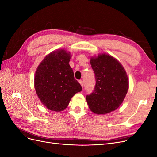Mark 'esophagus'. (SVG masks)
Returning <instances> with one entry per match:
<instances>
[{
	"instance_id": "obj_1",
	"label": "esophagus",
	"mask_w": 157,
	"mask_h": 157,
	"mask_svg": "<svg viewBox=\"0 0 157 157\" xmlns=\"http://www.w3.org/2000/svg\"><path fill=\"white\" fill-rule=\"evenodd\" d=\"M79 83L80 84V85H81V86L82 87H83V86H84V83H83V81H82V80H79Z\"/></svg>"
}]
</instances>
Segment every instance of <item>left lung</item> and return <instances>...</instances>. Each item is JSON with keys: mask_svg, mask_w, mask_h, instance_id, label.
<instances>
[{"mask_svg": "<svg viewBox=\"0 0 157 157\" xmlns=\"http://www.w3.org/2000/svg\"><path fill=\"white\" fill-rule=\"evenodd\" d=\"M90 64L96 85L93 92L86 96L90 109L98 115L116 110L124 101L129 87L125 69L117 59L106 54L92 57Z\"/></svg>", "mask_w": 157, "mask_h": 157, "instance_id": "8db88e82", "label": "left lung"}]
</instances>
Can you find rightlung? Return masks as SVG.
<instances>
[{"label":"right lung","mask_w":157,"mask_h":157,"mask_svg":"<svg viewBox=\"0 0 157 157\" xmlns=\"http://www.w3.org/2000/svg\"><path fill=\"white\" fill-rule=\"evenodd\" d=\"M70 52L63 49L47 55L38 66L35 75V88L38 97L51 111H63L71 98L82 90L70 67Z\"/></svg>","instance_id":"obj_1"}]
</instances>
